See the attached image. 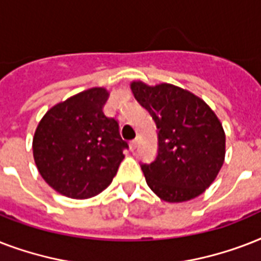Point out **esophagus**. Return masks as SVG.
<instances>
[{
	"mask_svg": "<svg viewBox=\"0 0 261 261\" xmlns=\"http://www.w3.org/2000/svg\"><path fill=\"white\" fill-rule=\"evenodd\" d=\"M138 143H139V138H135L134 141H131V142H130L131 150H135V149H137V146H138Z\"/></svg>",
	"mask_w": 261,
	"mask_h": 261,
	"instance_id": "obj_1",
	"label": "esophagus"
}]
</instances>
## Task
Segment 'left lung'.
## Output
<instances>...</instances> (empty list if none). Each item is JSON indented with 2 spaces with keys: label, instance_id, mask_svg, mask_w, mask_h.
<instances>
[{
  "label": "left lung",
  "instance_id": "left-lung-1",
  "mask_svg": "<svg viewBox=\"0 0 261 261\" xmlns=\"http://www.w3.org/2000/svg\"><path fill=\"white\" fill-rule=\"evenodd\" d=\"M135 98L157 124L159 153L142 165L149 188L160 199L181 203L202 195L225 161L222 123L204 100L172 84H130Z\"/></svg>",
  "mask_w": 261,
  "mask_h": 261
}]
</instances>
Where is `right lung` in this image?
Wrapping results in <instances>:
<instances>
[{
    "instance_id": "right-lung-1",
    "label": "right lung",
    "mask_w": 261,
    "mask_h": 261,
    "mask_svg": "<svg viewBox=\"0 0 261 261\" xmlns=\"http://www.w3.org/2000/svg\"><path fill=\"white\" fill-rule=\"evenodd\" d=\"M106 88H90L47 111L32 139L34 160L48 186L71 199L96 196L112 182L128 147L119 123L104 114Z\"/></svg>"
}]
</instances>
